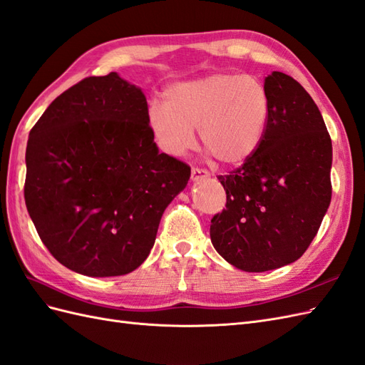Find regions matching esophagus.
<instances>
[{"label":"esophagus","mask_w":365,"mask_h":365,"mask_svg":"<svg viewBox=\"0 0 365 365\" xmlns=\"http://www.w3.org/2000/svg\"><path fill=\"white\" fill-rule=\"evenodd\" d=\"M209 178V172L200 169V167H193L192 169V181H200V180H205Z\"/></svg>","instance_id":"esophagus-1"}]
</instances>
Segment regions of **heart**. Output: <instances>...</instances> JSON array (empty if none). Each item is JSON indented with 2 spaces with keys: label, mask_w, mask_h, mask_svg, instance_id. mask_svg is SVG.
<instances>
[{
  "label": "heart",
  "mask_w": 365,
  "mask_h": 365,
  "mask_svg": "<svg viewBox=\"0 0 365 365\" xmlns=\"http://www.w3.org/2000/svg\"><path fill=\"white\" fill-rule=\"evenodd\" d=\"M270 118V95L255 76L212 73L172 86L165 101L152 100L147 123L160 149L182 156L195 145V127L207 152L222 164L247 161Z\"/></svg>",
  "instance_id": "heart-1"
}]
</instances>
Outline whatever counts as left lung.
Segmentation results:
<instances>
[{"mask_svg": "<svg viewBox=\"0 0 365 365\" xmlns=\"http://www.w3.org/2000/svg\"><path fill=\"white\" fill-rule=\"evenodd\" d=\"M270 118L247 161L220 175L227 202L210 224L213 247L244 272L301 258L331 200V140L318 106L292 76L265 78Z\"/></svg>", "mask_w": 365, "mask_h": 365, "instance_id": "left-lung-1", "label": "left lung"}]
</instances>
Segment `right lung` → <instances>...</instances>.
Listing matches in <instances>:
<instances>
[{
  "instance_id": "add662e5",
  "label": "right lung",
  "mask_w": 365,
  "mask_h": 365,
  "mask_svg": "<svg viewBox=\"0 0 365 365\" xmlns=\"http://www.w3.org/2000/svg\"><path fill=\"white\" fill-rule=\"evenodd\" d=\"M24 200L53 258L86 277H121L155 244L165 207L190 178L160 153L141 88L88 76L47 107L29 133Z\"/></svg>"
}]
</instances>
